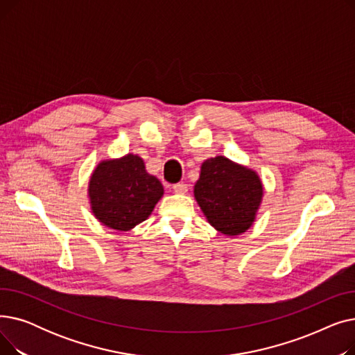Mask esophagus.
I'll use <instances>...</instances> for the list:
<instances>
[{"label":"esophagus","instance_id":"esophagus-1","mask_svg":"<svg viewBox=\"0 0 355 355\" xmlns=\"http://www.w3.org/2000/svg\"><path fill=\"white\" fill-rule=\"evenodd\" d=\"M173 190L177 193V194H185L189 191V185L184 184V182H177L173 185Z\"/></svg>","mask_w":355,"mask_h":355}]
</instances>
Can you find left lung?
Returning <instances> with one entry per match:
<instances>
[{"label":"left lung","mask_w":355,"mask_h":355,"mask_svg":"<svg viewBox=\"0 0 355 355\" xmlns=\"http://www.w3.org/2000/svg\"><path fill=\"white\" fill-rule=\"evenodd\" d=\"M263 196L262 181L246 166L225 157L204 161L194 197L210 225L226 236L245 233Z\"/></svg>","instance_id":"left-lung-1"}]
</instances>
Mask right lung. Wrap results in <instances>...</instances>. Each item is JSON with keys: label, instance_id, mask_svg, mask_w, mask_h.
Returning a JSON list of instances; mask_svg holds the SVG:
<instances>
[{"label": "right lung", "instance_id": "1", "mask_svg": "<svg viewBox=\"0 0 355 355\" xmlns=\"http://www.w3.org/2000/svg\"><path fill=\"white\" fill-rule=\"evenodd\" d=\"M162 194L159 180L149 175L142 158L132 154L101 162L89 181L93 214L106 227L119 232L146 220Z\"/></svg>", "mask_w": 355, "mask_h": 355}]
</instances>
